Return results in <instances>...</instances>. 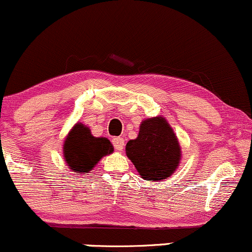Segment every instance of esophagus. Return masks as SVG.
<instances>
[{
  "instance_id": "34e87169",
  "label": "esophagus",
  "mask_w": 252,
  "mask_h": 252,
  "mask_svg": "<svg viewBox=\"0 0 252 252\" xmlns=\"http://www.w3.org/2000/svg\"><path fill=\"white\" fill-rule=\"evenodd\" d=\"M113 144L116 150H123L124 148V139L122 137H115L113 139Z\"/></svg>"
}]
</instances>
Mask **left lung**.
I'll return each instance as SVG.
<instances>
[{
	"instance_id": "obj_1",
	"label": "left lung",
	"mask_w": 252,
	"mask_h": 252,
	"mask_svg": "<svg viewBox=\"0 0 252 252\" xmlns=\"http://www.w3.org/2000/svg\"><path fill=\"white\" fill-rule=\"evenodd\" d=\"M126 154L145 181L166 180L181 160V147L174 130L163 117L144 120L137 138L130 139Z\"/></svg>"
}]
</instances>
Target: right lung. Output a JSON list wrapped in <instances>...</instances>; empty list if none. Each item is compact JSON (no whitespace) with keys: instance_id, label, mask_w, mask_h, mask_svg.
I'll return each mask as SVG.
<instances>
[{"instance_id":"add662e5","label":"right lung","mask_w":252,"mask_h":252,"mask_svg":"<svg viewBox=\"0 0 252 252\" xmlns=\"http://www.w3.org/2000/svg\"><path fill=\"white\" fill-rule=\"evenodd\" d=\"M114 151L105 137H94L90 129L82 123L75 124L63 144L65 163L74 172L92 171L102 157Z\"/></svg>"}]
</instances>
